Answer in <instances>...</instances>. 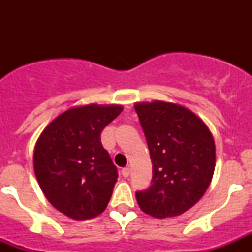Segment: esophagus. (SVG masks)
Returning a JSON list of instances; mask_svg holds the SVG:
<instances>
[{
  "label": "esophagus",
  "instance_id": "34e87169",
  "mask_svg": "<svg viewBox=\"0 0 252 252\" xmlns=\"http://www.w3.org/2000/svg\"><path fill=\"white\" fill-rule=\"evenodd\" d=\"M130 171H131V169H130V166H125V168H122V175H124L125 178H127L128 175H130Z\"/></svg>",
  "mask_w": 252,
  "mask_h": 252
}]
</instances>
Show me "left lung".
<instances>
[{
  "label": "left lung",
  "mask_w": 252,
  "mask_h": 252,
  "mask_svg": "<svg viewBox=\"0 0 252 252\" xmlns=\"http://www.w3.org/2000/svg\"><path fill=\"white\" fill-rule=\"evenodd\" d=\"M153 162L151 186L136 192L140 208L157 218L179 216L206 193L216 165L213 136L197 115L169 102L135 104Z\"/></svg>",
  "instance_id": "1"
}]
</instances>
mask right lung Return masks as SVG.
<instances>
[{
  "mask_svg": "<svg viewBox=\"0 0 252 252\" xmlns=\"http://www.w3.org/2000/svg\"><path fill=\"white\" fill-rule=\"evenodd\" d=\"M122 112L119 104L73 107L45 127L34 151V170L51 206L73 220L106 209L117 168L102 146L101 132Z\"/></svg>",
  "mask_w": 252,
  "mask_h": 252,
  "instance_id": "obj_1",
  "label": "right lung"
}]
</instances>
